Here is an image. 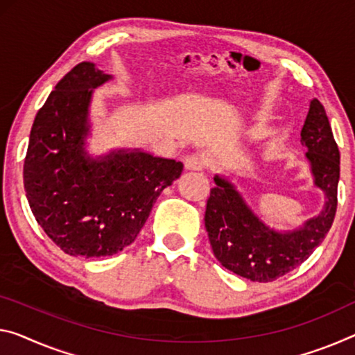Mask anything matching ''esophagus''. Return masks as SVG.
Listing matches in <instances>:
<instances>
[{
	"mask_svg": "<svg viewBox=\"0 0 355 355\" xmlns=\"http://www.w3.org/2000/svg\"><path fill=\"white\" fill-rule=\"evenodd\" d=\"M184 165H185V170H189V171H201V170H205L206 163L198 155H189L187 159L184 160Z\"/></svg>",
	"mask_w": 355,
	"mask_h": 355,
	"instance_id": "obj_1",
	"label": "esophagus"
}]
</instances>
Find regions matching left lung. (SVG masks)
<instances>
[{
  "label": "left lung",
  "mask_w": 355,
  "mask_h": 355,
  "mask_svg": "<svg viewBox=\"0 0 355 355\" xmlns=\"http://www.w3.org/2000/svg\"><path fill=\"white\" fill-rule=\"evenodd\" d=\"M302 144L314 179L325 195L318 216L293 230H275L249 208L234 184L216 174L205 212V227L216 259L234 275L254 282H270L306 260L324 241L335 219L340 181V150L324 106L311 100L302 128Z\"/></svg>",
  "instance_id": "8db88e82"
}]
</instances>
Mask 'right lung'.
Masks as SVG:
<instances>
[{
	"label": "right lung",
	"mask_w": 355,
	"mask_h": 355,
	"mask_svg": "<svg viewBox=\"0 0 355 355\" xmlns=\"http://www.w3.org/2000/svg\"><path fill=\"white\" fill-rule=\"evenodd\" d=\"M111 79L95 63L76 64L37 111L30 133L24 185L31 212L74 257H109L130 246L184 168L141 149L87 152L94 90Z\"/></svg>",
	"instance_id": "obj_1"
}]
</instances>
